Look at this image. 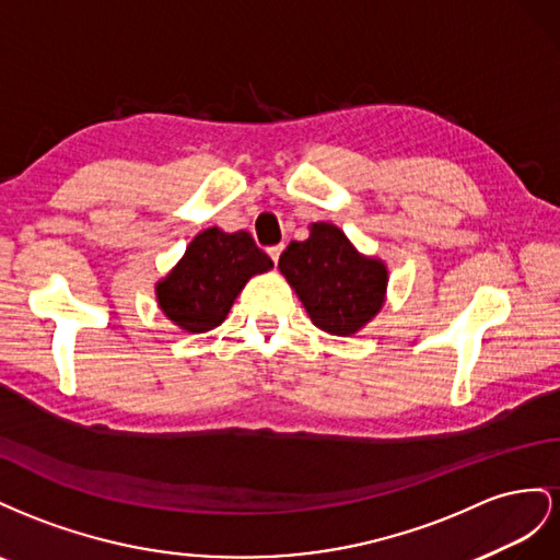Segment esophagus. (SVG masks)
Returning a JSON list of instances; mask_svg holds the SVG:
<instances>
[{"instance_id": "1", "label": "esophagus", "mask_w": 560, "mask_h": 560, "mask_svg": "<svg viewBox=\"0 0 560 560\" xmlns=\"http://www.w3.org/2000/svg\"><path fill=\"white\" fill-rule=\"evenodd\" d=\"M281 250H283V246L281 244H277V246H269L267 248V253H269V258H271V262H279V255H281Z\"/></svg>"}]
</instances>
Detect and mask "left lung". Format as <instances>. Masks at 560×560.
Masks as SVG:
<instances>
[{"instance_id": "obj_1", "label": "left lung", "mask_w": 560, "mask_h": 560, "mask_svg": "<svg viewBox=\"0 0 560 560\" xmlns=\"http://www.w3.org/2000/svg\"><path fill=\"white\" fill-rule=\"evenodd\" d=\"M279 269L314 326L332 335H351L369 324L387 291L385 265L361 258L349 238L328 222H316L310 238L285 246Z\"/></svg>"}]
</instances>
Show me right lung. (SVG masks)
<instances>
[{
	"instance_id": "1",
	"label": "right lung",
	"mask_w": 560,
	"mask_h": 560,
	"mask_svg": "<svg viewBox=\"0 0 560 560\" xmlns=\"http://www.w3.org/2000/svg\"><path fill=\"white\" fill-rule=\"evenodd\" d=\"M269 267V255L255 246L248 232L211 228L195 236L178 267L156 285L159 307L175 326L206 332L225 322L246 281Z\"/></svg>"
}]
</instances>
